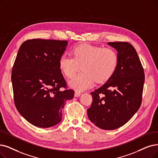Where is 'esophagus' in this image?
I'll return each instance as SVG.
<instances>
[{"mask_svg": "<svg viewBox=\"0 0 158 158\" xmlns=\"http://www.w3.org/2000/svg\"><path fill=\"white\" fill-rule=\"evenodd\" d=\"M81 94V93L80 92H78V91H75L74 93V97H79Z\"/></svg>", "mask_w": 158, "mask_h": 158, "instance_id": "esophagus-1", "label": "esophagus"}]
</instances>
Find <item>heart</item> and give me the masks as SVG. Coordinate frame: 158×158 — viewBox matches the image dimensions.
<instances>
[{
  "label": "heart",
  "instance_id": "obj_1",
  "mask_svg": "<svg viewBox=\"0 0 158 158\" xmlns=\"http://www.w3.org/2000/svg\"><path fill=\"white\" fill-rule=\"evenodd\" d=\"M73 54H62L59 66L68 78L73 77L81 67L83 72L69 81V85L78 92L91 88L94 80L98 83L108 81L118 68V55L112 48L81 44L73 49Z\"/></svg>",
  "mask_w": 158,
  "mask_h": 158
}]
</instances>
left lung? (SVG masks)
Wrapping results in <instances>:
<instances>
[{
	"label": "left lung",
	"instance_id": "left-lung-1",
	"mask_svg": "<svg viewBox=\"0 0 158 158\" xmlns=\"http://www.w3.org/2000/svg\"><path fill=\"white\" fill-rule=\"evenodd\" d=\"M108 44L118 52V68L106 83L91 93L93 102L87 115L98 128L111 130L125 124L139 109L144 74L136 50L131 44Z\"/></svg>",
	"mask_w": 158,
	"mask_h": 158
}]
</instances>
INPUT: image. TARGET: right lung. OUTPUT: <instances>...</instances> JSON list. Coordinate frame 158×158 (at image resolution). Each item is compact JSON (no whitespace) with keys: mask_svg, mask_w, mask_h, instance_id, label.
Returning a JSON list of instances; mask_svg holds the SVG:
<instances>
[{"mask_svg":"<svg viewBox=\"0 0 158 158\" xmlns=\"http://www.w3.org/2000/svg\"><path fill=\"white\" fill-rule=\"evenodd\" d=\"M67 43L29 40L17 54L11 71L14 103L20 114L35 127L49 128L58 124L66 101L74 97V91L67 89L59 66Z\"/></svg>","mask_w":158,"mask_h":158,"instance_id":"add662e5","label":"right lung"}]
</instances>
